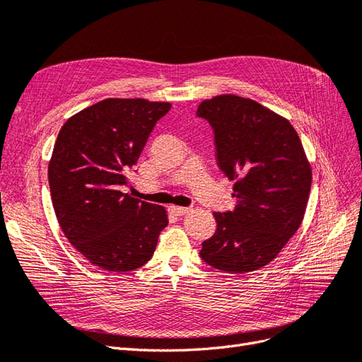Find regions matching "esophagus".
<instances>
[{
  "label": "esophagus",
  "mask_w": 362,
  "mask_h": 362,
  "mask_svg": "<svg viewBox=\"0 0 362 362\" xmlns=\"http://www.w3.org/2000/svg\"><path fill=\"white\" fill-rule=\"evenodd\" d=\"M168 211H170L171 214H174V215L182 216V215H187V214L191 212L192 209H191V208H182V206H170Z\"/></svg>",
  "instance_id": "esophagus-1"
}]
</instances>
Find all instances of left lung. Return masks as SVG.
<instances>
[{"label": "left lung", "instance_id": "left-lung-1", "mask_svg": "<svg viewBox=\"0 0 362 362\" xmlns=\"http://www.w3.org/2000/svg\"><path fill=\"white\" fill-rule=\"evenodd\" d=\"M197 117L214 129L216 163L235 180V209L215 212L216 230L202 259L232 274L270 264L300 227L313 171L286 118L233 94L203 100Z\"/></svg>", "mask_w": 362, "mask_h": 362}]
</instances>
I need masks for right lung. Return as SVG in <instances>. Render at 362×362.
<instances>
[{
	"label": "right lung",
	"instance_id": "1",
	"mask_svg": "<svg viewBox=\"0 0 362 362\" xmlns=\"http://www.w3.org/2000/svg\"><path fill=\"white\" fill-rule=\"evenodd\" d=\"M171 103L106 98L62 126L48 163L62 232L86 259L107 272L150 261L168 224L163 206L122 192L156 122Z\"/></svg>",
	"mask_w": 362,
	"mask_h": 362
}]
</instances>
